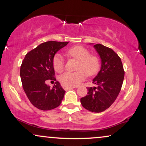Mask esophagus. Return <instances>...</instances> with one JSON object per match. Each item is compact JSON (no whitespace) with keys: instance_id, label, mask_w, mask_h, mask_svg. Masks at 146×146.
Returning <instances> with one entry per match:
<instances>
[{"instance_id":"esophagus-1","label":"esophagus","mask_w":146,"mask_h":146,"mask_svg":"<svg viewBox=\"0 0 146 146\" xmlns=\"http://www.w3.org/2000/svg\"><path fill=\"white\" fill-rule=\"evenodd\" d=\"M77 88V87H74V86H63V88L65 90L72 89V88Z\"/></svg>"}]
</instances>
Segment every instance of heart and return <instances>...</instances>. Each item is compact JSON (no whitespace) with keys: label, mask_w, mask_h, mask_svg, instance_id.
<instances>
[{"label":"heart","mask_w":146,"mask_h":146,"mask_svg":"<svg viewBox=\"0 0 146 146\" xmlns=\"http://www.w3.org/2000/svg\"><path fill=\"white\" fill-rule=\"evenodd\" d=\"M67 54L78 60L75 72H65L60 75L59 81L64 86H76L88 76L96 74L100 67V60L97 56L90 55V52L83 46H77L67 50ZM65 62L60 53L53 57V66L55 71L62 72L64 68Z\"/></svg>","instance_id":"b5f03b06"}]
</instances>
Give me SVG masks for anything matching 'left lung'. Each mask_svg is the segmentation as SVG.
<instances>
[{
  "label": "left lung",
  "instance_id": "obj_1",
  "mask_svg": "<svg viewBox=\"0 0 146 146\" xmlns=\"http://www.w3.org/2000/svg\"><path fill=\"white\" fill-rule=\"evenodd\" d=\"M102 60L101 69L93 79L95 87H88V93L80 99L82 105L93 113H101L115 101L124 78L121 58L112 48L101 44L94 45Z\"/></svg>",
  "mask_w": 146,
  "mask_h": 146
}]
</instances>
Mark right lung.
I'll use <instances>...</instances> for the list:
<instances>
[{
	"mask_svg": "<svg viewBox=\"0 0 146 146\" xmlns=\"http://www.w3.org/2000/svg\"><path fill=\"white\" fill-rule=\"evenodd\" d=\"M68 42L48 41L28 52L21 66L23 88L30 102L40 110H49L59 106L65 90L56 82L53 88L47 80L56 81L53 59L55 54Z\"/></svg>",
	"mask_w": 146,
	"mask_h": 146,
	"instance_id": "add662e5",
	"label": "right lung"
}]
</instances>
